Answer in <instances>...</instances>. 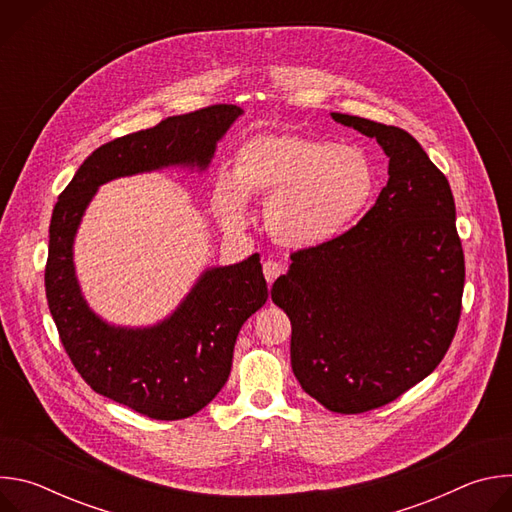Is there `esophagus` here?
<instances>
[{
  "instance_id": "34e87169",
  "label": "esophagus",
  "mask_w": 512,
  "mask_h": 512,
  "mask_svg": "<svg viewBox=\"0 0 512 512\" xmlns=\"http://www.w3.org/2000/svg\"><path fill=\"white\" fill-rule=\"evenodd\" d=\"M263 273H265V279H267V283L271 285L281 273H283V265L281 263H277V261H273V259H267L265 263H263Z\"/></svg>"
}]
</instances>
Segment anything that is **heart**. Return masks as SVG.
I'll list each match as a JSON object with an SVG mask.
<instances>
[{"instance_id":"1","label":"heart","mask_w":512,"mask_h":512,"mask_svg":"<svg viewBox=\"0 0 512 512\" xmlns=\"http://www.w3.org/2000/svg\"><path fill=\"white\" fill-rule=\"evenodd\" d=\"M377 194L367 152L296 133L245 139L229 174H218L212 204L229 229L247 221L245 198H267V235L285 249H316L342 237Z\"/></svg>"}]
</instances>
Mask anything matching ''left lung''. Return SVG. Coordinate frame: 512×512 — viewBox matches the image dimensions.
Wrapping results in <instances>:
<instances>
[{"mask_svg":"<svg viewBox=\"0 0 512 512\" xmlns=\"http://www.w3.org/2000/svg\"><path fill=\"white\" fill-rule=\"evenodd\" d=\"M336 123L375 137L389 182L336 241L291 253L271 300L291 320V369L334 413L383 407L423 381L458 328L464 251L448 178L413 135L354 115Z\"/></svg>","mask_w":512,"mask_h":512,"instance_id":"left-lung-1","label":"left lung"}]
</instances>
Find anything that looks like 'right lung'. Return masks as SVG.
Wrapping results in <instances>:
<instances>
[{"label":"right lung","mask_w":512,"mask_h":512,"mask_svg":"<svg viewBox=\"0 0 512 512\" xmlns=\"http://www.w3.org/2000/svg\"><path fill=\"white\" fill-rule=\"evenodd\" d=\"M241 115L237 105H210L101 145L52 210L44 285L60 342L95 393L145 417H190L225 387L239 330L269 298L259 255L208 267L166 320L125 328L107 324L85 302L72 245L101 184L170 166L202 172Z\"/></svg>","instance_id":"right-lung-1"}]
</instances>
